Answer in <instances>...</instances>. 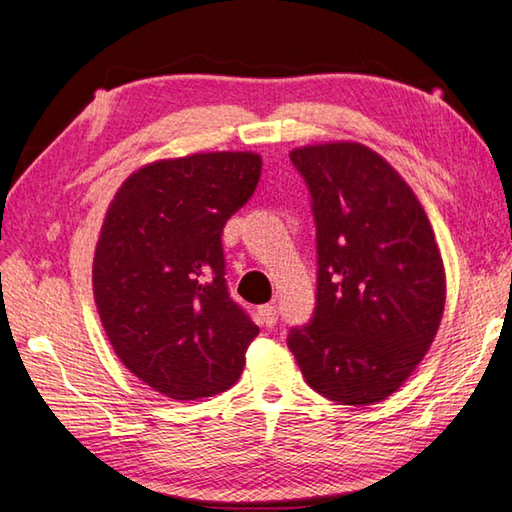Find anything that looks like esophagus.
Returning a JSON list of instances; mask_svg holds the SVG:
<instances>
[{
  "label": "esophagus",
  "instance_id": "esophagus-1",
  "mask_svg": "<svg viewBox=\"0 0 512 512\" xmlns=\"http://www.w3.org/2000/svg\"><path fill=\"white\" fill-rule=\"evenodd\" d=\"M259 316H262V320L268 327H273L277 323V307L275 305H262V307H259Z\"/></svg>",
  "mask_w": 512,
  "mask_h": 512
}]
</instances>
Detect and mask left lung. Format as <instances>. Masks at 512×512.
Instances as JSON below:
<instances>
[{
	"label": "left lung",
	"instance_id": "left-lung-1",
	"mask_svg": "<svg viewBox=\"0 0 512 512\" xmlns=\"http://www.w3.org/2000/svg\"><path fill=\"white\" fill-rule=\"evenodd\" d=\"M316 221L314 318L289 350L327 400L368 406L393 395L427 354L445 309V268L413 189L357 142L289 153Z\"/></svg>",
	"mask_w": 512,
	"mask_h": 512
}]
</instances>
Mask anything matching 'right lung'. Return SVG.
Masks as SVG:
<instances>
[{
  "instance_id": "obj_1",
  "label": "right lung",
  "mask_w": 512,
  "mask_h": 512,
  "mask_svg": "<svg viewBox=\"0 0 512 512\" xmlns=\"http://www.w3.org/2000/svg\"><path fill=\"white\" fill-rule=\"evenodd\" d=\"M262 158L194 153L131 173L94 250V302L121 363L171 400L228 391L259 327L230 298L221 235Z\"/></svg>"
}]
</instances>
